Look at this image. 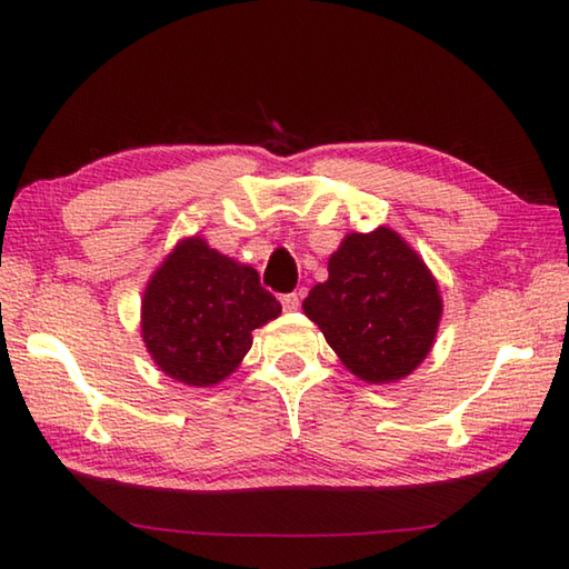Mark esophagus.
I'll return each instance as SVG.
<instances>
[{
    "label": "esophagus",
    "mask_w": 569,
    "mask_h": 569,
    "mask_svg": "<svg viewBox=\"0 0 569 569\" xmlns=\"http://www.w3.org/2000/svg\"><path fill=\"white\" fill-rule=\"evenodd\" d=\"M281 306H283V311H296V308L301 306V298H298V293H283Z\"/></svg>",
    "instance_id": "34e87169"
}]
</instances>
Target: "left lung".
Segmentation results:
<instances>
[{
  "instance_id": "8db88e82",
  "label": "left lung",
  "mask_w": 569,
  "mask_h": 569,
  "mask_svg": "<svg viewBox=\"0 0 569 569\" xmlns=\"http://www.w3.org/2000/svg\"><path fill=\"white\" fill-rule=\"evenodd\" d=\"M303 311L346 369L369 383L403 379L435 343L441 298L421 258L389 228L346 236L329 281Z\"/></svg>"
}]
</instances>
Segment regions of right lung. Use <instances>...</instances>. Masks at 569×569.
I'll return each instance as SVG.
<instances>
[{
  "label": "right lung",
  "instance_id": "1",
  "mask_svg": "<svg viewBox=\"0 0 569 569\" xmlns=\"http://www.w3.org/2000/svg\"><path fill=\"white\" fill-rule=\"evenodd\" d=\"M281 313L256 268L238 266L203 238H188L158 268L142 298V339L168 377L213 387L248 353L250 331Z\"/></svg>",
  "mask_w": 569,
  "mask_h": 569
}]
</instances>
